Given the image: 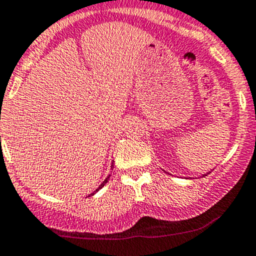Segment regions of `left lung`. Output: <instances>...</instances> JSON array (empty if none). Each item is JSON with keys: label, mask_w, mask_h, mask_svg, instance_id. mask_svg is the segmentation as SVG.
I'll return each mask as SVG.
<instances>
[{"label": "left lung", "mask_w": 256, "mask_h": 256, "mask_svg": "<svg viewBox=\"0 0 256 256\" xmlns=\"http://www.w3.org/2000/svg\"><path fill=\"white\" fill-rule=\"evenodd\" d=\"M205 176H206V174H205Z\"/></svg>", "instance_id": "8db88e82"}]
</instances>
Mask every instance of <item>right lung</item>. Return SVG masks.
<instances>
[{
    "label": "right lung",
    "mask_w": 256,
    "mask_h": 256,
    "mask_svg": "<svg viewBox=\"0 0 256 256\" xmlns=\"http://www.w3.org/2000/svg\"><path fill=\"white\" fill-rule=\"evenodd\" d=\"M112 166H113V163H112ZM108 180H109V176H108V177H106V180H104V181H103V184H100V186H99V187H98V188H96V191H94V192H93V194H96V192H98V191H99V190H100V188H102V187H103V186H104V184H106V182H108ZM92 194H90V196H92Z\"/></svg>",
    "instance_id": "add662e5"
}]
</instances>
